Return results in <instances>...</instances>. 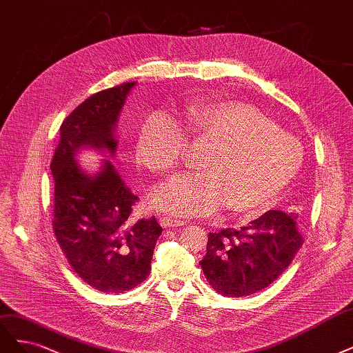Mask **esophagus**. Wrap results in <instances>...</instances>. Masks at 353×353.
<instances>
[{
  "label": "esophagus",
  "instance_id": "1",
  "mask_svg": "<svg viewBox=\"0 0 353 353\" xmlns=\"http://www.w3.org/2000/svg\"><path fill=\"white\" fill-rule=\"evenodd\" d=\"M185 225L184 221H181V219H175V217H162L161 219V226L162 228H178Z\"/></svg>",
  "mask_w": 353,
  "mask_h": 353
}]
</instances>
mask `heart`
<instances>
[{"mask_svg": "<svg viewBox=\"0 0 353 353\" xmlns=\"http://www.w3.org/2000/svg\"><path fill=\"white\" fill-rule=\"evenodd\" d=\"M185 125L196 140L210 141L199 174H176L156 190L153 203L175 216H208L229 205L236 213L269 209L302 165L301 144L257 108L236 101L190 106ZM190 140L178 121L157 112L141 125L136 150L154 172L178 168Z\"/></svg>", "mask_w": 353, "mask_h": 353, "instance_id": "1", "label": "heart"}]
</instances>
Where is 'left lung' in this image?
Wrapping results in <instances>:
<instances>
[{
	"label": "left lung",
	"mask_w": 353,
	"mask_h": 353,
	"mask_svg": "<svg viewBox=\"0 0 353 353\" xmlns=\"http://www.w3.org/2000/svg\"><path fill=\"white\" fill-rule=\"evenodd\" d=\"M298 214L269 210L241 229L210 232L200 261L210 286L223 296H248L270 286L302 245Z\"/></svg>",
	"instance_id": "1"
}]
</instances>
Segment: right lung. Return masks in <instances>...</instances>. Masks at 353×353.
I'll return each mask as SVG.
<instances>
[{"instance_id":"obj_1","label":"right lung","mask_w":353,"mask_h":353,"mask_svg":"<svg viewBox=\"0 0 353 353\" xmlns=\"http://www.w3.org/2000/svg\"><path fill=\"white\" fill-rule=\"evenodd\" d=\"M134 86V81L123 83L80 103L61 124L51 162L55 238L81 281L109 294H123L145 281L162 228L154 216L131 221L139 197L111 161L88 174L76 156L81 149L115 156V125Z\"/></svg>"}]
</instances>
